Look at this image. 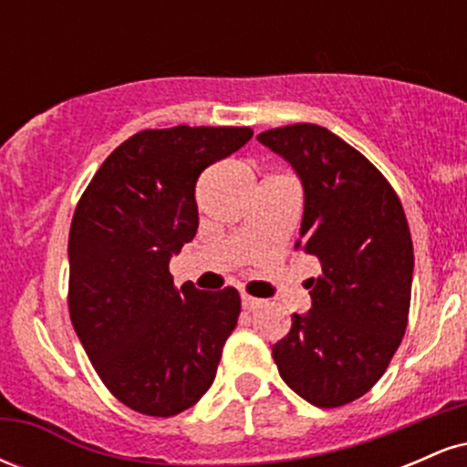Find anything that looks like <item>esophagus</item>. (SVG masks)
<instances>
[{"instance_id":"34e87169","label":"esophagus","mask_w":467,"mask_h":467,"mask_svg":"<svg viewBox=\"0 0 467 467\" xmlns=\"http://www.w3.org/2000/svg\"><path fill=\"white\" fill-rule=\"evenodd\" d=\"M261 303L264 301H259V298H254V296H248V294H244V296H241V305H244V309H248V312L261 307Z\"/></svg>"}]
</instances>
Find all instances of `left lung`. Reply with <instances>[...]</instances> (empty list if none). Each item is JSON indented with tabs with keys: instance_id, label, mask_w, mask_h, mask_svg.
I'll list each match as a JSON object with an SVG mask.
<instances>
[{
	"instance_id": "1",
	"label": "left lung",
	"mask_w": 467,
	"mask_h": 467,
	"mask_svg": "<svg viewBox=\"0 0 467 467\" xmlns=\"http://www.w3.org/2000/svg\"><path fill=\"white\" fill-rule=\"evenodd\" d=\"M256 140L303 184L296 248L314 256L312 309L272 347L283 382L320 409L362 398L387 371L409 323L412 241L400 197L360 151L309 122Z\"/></svg>"
}]
</instances>
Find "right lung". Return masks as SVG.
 <instances>
[{"label":"right lung","mask_w":467,"mask_h":467,"mask_svg":"<svg viewBox=\"0 0 467 467\" xmlns=\"http://www.w3.org/2000/svg\"><path fill=\"white\" fill-rule=\"evenodd\" d=\"M250 138L248 127L136 133L100 164L74 211L69 318L105 387L142 415L197 404L237 327V289H175L169 261L200 226L202 171Z\"/></svg>","instance_id":"right-lung-1"}]
</instances>
